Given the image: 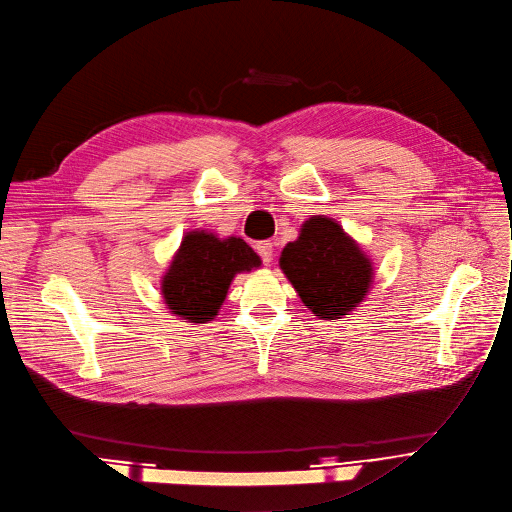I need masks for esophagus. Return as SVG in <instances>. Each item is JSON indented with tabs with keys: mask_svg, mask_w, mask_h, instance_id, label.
Returning <instances> with one entry per match:
<instances>
[{
	"mask_svg": "<svg viewBox=\"0 0 512 512\" xmlns=\"http://www.w3.org/2000/svg\"><path fill=\"white\" fill-rule=\"evenodd\" d=\"M256 252H258V256L262 258L264 264H268L270 260H273V244H270V242L256 244Z\"/></svg>",
	"mask_w": 512,
	"mask_h": 512,
	"instance_id": "34e87169",
	"label": "esophagus"
}]
</instances>
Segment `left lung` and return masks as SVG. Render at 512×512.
I'll return each instance as SVG.
<instances>
[{"instance_id":"left-lung-1","label":"left lung","mask_w":512,"mask_h":512,"mask_svg":"<svg viewBox=\"0 0 512 512\" xmlns=\"http://www.w3.org/2000/svg\"><path fill=\"white\" fill-rule=\"evenodd\" d=\"M279 262L302 302L324 320H337L357 308L372 283V262L328 217L306 221Z\"/></svg>"}]
</instances>
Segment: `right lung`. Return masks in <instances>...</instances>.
Here are the masks:
<instances>
[{"label": "right lung", "mask_w": 512, "mask_h": 512, "mask_svg": "<svg viewBox=\"0 0 512 512\" xmlns=\"http://www.w3.org/2000/svg\"><path fill=\"white\" fill-rule=\"evenodd\" d=\"M256 266L260 258L244 239L192 231L167 268L161 293L173 314L202 324L217 316L233 277Z\"/></svg>", "instance_id": "add662e5"}]
</instances>
